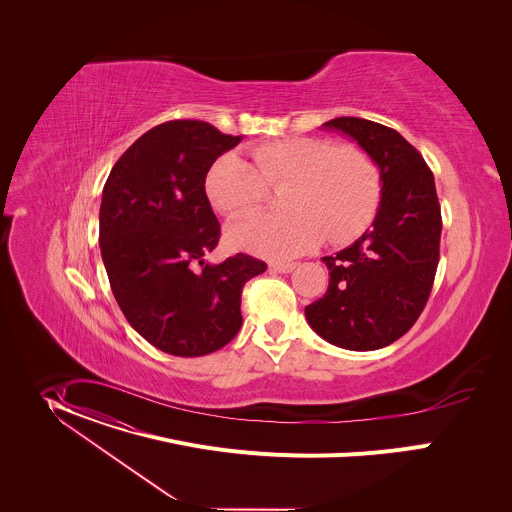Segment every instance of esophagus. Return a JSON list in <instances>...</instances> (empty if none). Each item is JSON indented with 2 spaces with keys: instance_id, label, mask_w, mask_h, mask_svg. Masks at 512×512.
<instances>
[{
  "instance_id": "obj_1",
  "label": "esophagus",
  "mask_w": 512,
  "mask_h": 512,
  "mask_svg": "<svg viewBox=\"0 0 512 512\" xmlns=\"http://www.w3.org/2000/svg\"><path fill=\"white\" fill-rule=\"evenodd\" d=\"M293 268H295V264H293V262H286V264H270V270L280 272V274H290Z\"/></svg>"
}]
</instances>
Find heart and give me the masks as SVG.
I'll use <instances>...</instances> for the list:
<instances>
[{"label":"heart","instance_id":"heart-1","mask_svg":"<svg viewBox=\"0 0 512 512\" xmlns=\"http://www.w3.org/2000/svg\"><path fill=\"white\" fill-rule=\"evenodd\" d=\"M250 163L224 153L205 177L209 203L224 217L254 211L268 187L280 195L284 215H252L228 226L234 248L270 260L293 258L323 238H357L380 201V171L363 147L335 146L321 138H288L250 147Z\"/></svg>","mask_w":512,"mask_h":512}]
</instances>
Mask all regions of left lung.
<instances>
[{"instance_id": "left-lung-1", "label": "left lung", "mask_w": 512, "mask_h": 512, "mask_svg": "<svg viewBox=\"0 0 512 512\" xmlns=\"http://www.w3.org/2000/svg\"><path fill=\"white\" fill-rule=\"evenodd\" d=\"M323 128L351 136L374 159L382 197L372 228L349 248L323 256L329 288L305 307V317L335 347L374 351L410 331L432 292L441 236L434 173L392 128L349 116Z\"/></svg>"}]
</instances>
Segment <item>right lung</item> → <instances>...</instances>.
Wrapping results in <instances>:
<instances>
[{
	"mask_svg": "<svg viewBox=\"0 0 512 512\" xmlns=\"http://www.w3.org/2000/svg\"><path fill=\"white\" fill-rule=\"evenodd\" d=\"M242 136L201 120L151 128L112 167L100 205V252L128 323L175 357L222 349L242 327L240 295L266 264L236 254L205 262L220 224L205 177Z\"/></svg>",
	"mask_w": 512,
	"mask_h": 512,
	"instance_id": "add662e5",
	"label": "right lung"
}]
</instances>
